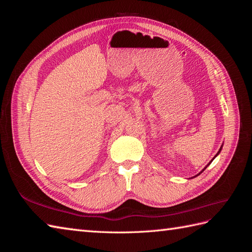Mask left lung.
Wrapping results in <instances>:
<instances>
[{
	"label": "left lung",
	"instance_id": "left-lung-1",
	"mask_svg": "<svg viewBox=\"0 0 252 252\" xmlns=\"http://www.w3.org/2000/svg\"><path fill=\"white\" fill-rule=\"evenodd\" d=\"M222 147H223V146H220V150H219V151H218V154H217V155H216V157H217V156H218V155H219V154H220V150H222ZM216 157H215V158H216ZM215 158H212V159H211V161H210V163H211V162H212V161H213V159H215ZM210 163H209V164H208V165H210ZM208 165H207V166H208ZM207 166H206V167H205V168H204V169H203V170H202V171H204V170H205V169H206V168H207ZM202 171H201V172H202ZM201 172H200V173H201ZM200 173H199V174H200ZM199 174H196V175H199Z\"/></svg>",
	"mask_w": 252,
	"mask_h": 252
}]
</instances>
